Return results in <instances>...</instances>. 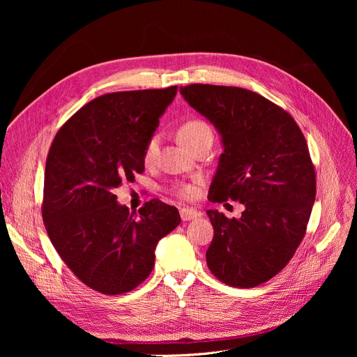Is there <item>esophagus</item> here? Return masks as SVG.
<instances>
[{
    "instance_id": "34e87169",
    "label": "esophagus",
    "mask_w": 357,
    "mask_h": 357,
    "mask_svg": "<svg viewBox=\"0 0 357 357\" xmlns=\"http://www.w3.org/2000/svg\"><path fill=\"white\" fill-rule=\"evenodd\" d=\"M181 218L183 221H191V220H195V218H199L202 214L197 210H192V208H182L181 211Z\"/></svg>"
}]
</instances>
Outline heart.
Instances as JSON below:
<instances>
[{
  "instance_id": "b5f03b06",
  "label": "heart",
  "mask_w": 357,
  "mask_h": 357,
  "mask_svg": "<svg viewBox=\"0 0 357 357\" xmlns=\"http://www.w3.org/2000/svg\"><path fill=\"white\" fill-rule=\"evenodd\" d=\"M213 128L202 120H188L185 121L179 130H178V139L179 142L188 147L190 150L197 146L199 142L202 140H211L213 142ZM159 152V137L158 136H152L144 147L143 152V160L144 163H153L156 156ZM176 194L182 198H194L197 195V186L186 183V185H181L175 190Z\"/></svg>"
}]
</instances>
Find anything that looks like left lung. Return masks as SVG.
I'll return each instance as SVG.
<instances>
[{
    "instance_id": "8db88e82",
    "label": "left lung",
    "mask_w": 357,
    "mask_h": 357,
    "mask_svg": "<svg viewBox=\"0 0 357 357\" xmlns=\"http://www.w3.org/2000/svg\"><path fill=\"white\" fill-rule=\"evenodd\" d=\"M181 93L221 136L208 199L245 205L240 218L207 211V265L224 284L255 288L287 266L305 236L317 186L305 137L285 109L253 91L192 84Z\"/></svg>"
}]
</instances>
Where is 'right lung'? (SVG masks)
Instances as JSON below:
<instances>
[{
    "label": "right lung",
    "instance_id": "add662e5",
    "mask_svg": "<svg viewBox=\"0 0 357 357\" xmlns=\"http://www.w3.org/2000/svg\"><path fill=\"white\" fill-rule=\"evenodd\" d=\"M178 86L111 92L84 105L50 146L43 221L53 248L93 291L135 289L155 266L162 237L176 229L179 211L159 199L130 213L114 190L144 171L143 152Z\"/></svg>",
    "mask_w": 357,
    "mask_h": 357
}]
</instances>
